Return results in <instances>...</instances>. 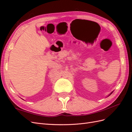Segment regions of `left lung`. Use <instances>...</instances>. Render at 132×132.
Returning <instances> with one entry per match:
<instances>
[{
	"label": "left lung",
	"instance_id": "8db88e82",
	"mask_svg": "<svg viewBox=\"0 0 132 132\" xmlns=\"http://www.w3.org/2000/svg\"><path fill=\"white\" fill-rule=\"evenodd\" d=\"M113 91H112V92H111V94H110V95H109V96H110V95H111L112 94V93H113Z\"/></svg>",
	"mask_w": 132,
	"mask_h": 132
}]
</instances>
